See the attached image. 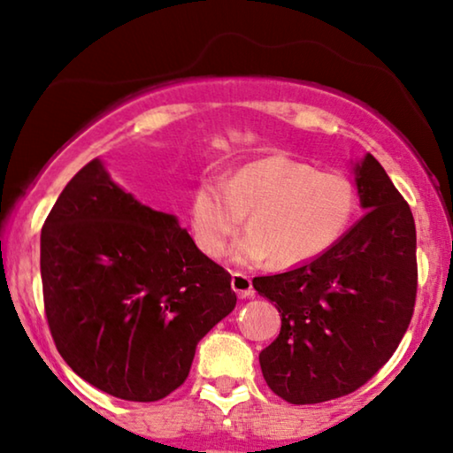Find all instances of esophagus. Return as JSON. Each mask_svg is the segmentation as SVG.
Segmentation results:
<instances>
[{"label": "esophagus", "mask_w": 453, "mask_h": 453, "mask_svg": "<svg viewBox=\"0 0 453 453\" xmlns=\"http://www.w3.org/2000/svg\"><path fill=\"white\" fill-rule=\"evenodd\" d=\"M231 287L234 293L239 296H251L253 295V287H251V278L245 274V272H233V278H231Z\"/></svg>", "instance_id": "1"}]
</instances>
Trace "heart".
Wrapping results in <instances>:
<instances>
[{
  "label": "heart",
  "mask_w": 453,
  "mask_h": 453,
  "mask_svg": "<svg viewBox=\"0 0 453 453\" xmlns=\"http://www.w3.org/2000/svg\"><path fill=\"white\" fill-rule=\"evenodd\" d=\"M358 210L355 183L342 173L318 171L305 160L268 154L234 166L225 177H202L189 197V225L200 250L210 257L234 241L237 262L268 257L290 268L330 251L349 231Z\"/></svg>",
  "instance_id": "b5f03b06"
}]
</instances>
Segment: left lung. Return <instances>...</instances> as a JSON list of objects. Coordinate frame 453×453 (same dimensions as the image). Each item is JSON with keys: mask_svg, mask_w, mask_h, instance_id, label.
<instances>
[{"mask_svg": "<svg viewBox=\"0 0 453 453\" xmlns=\"http://www.w3.org/2000/svg\"><path fill=\"white\" fill-rule=\"evenodd\" d=\"M352 171L363 219L313 262L253 278L282 319L259 365L272 392L290 404H318L365 386L398 349L414 311L411 206L373 154Z\"/></svg>", "mask_w": 453, "mask_h": 453, "instance_id": "1", "label": "left lung"}]
</instances>
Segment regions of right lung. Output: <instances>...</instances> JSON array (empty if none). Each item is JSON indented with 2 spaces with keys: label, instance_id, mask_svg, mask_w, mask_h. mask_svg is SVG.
I'll use <instances>...</instances> for the list:
<instances>
[{
  "label": "right lung",
  "instance_id": "obj_1",
  "mask_svg": "<svg viewBox=\"0 0 453 453\" xmlns=\"http://www.w3.org/2000/svg\"><path fill=\"white\" fill-rule=\"evenodd\" d=\"M49 330L76 375L104 394L157 402L188 380L196 346L237 305L231 274L175 214L119 188L95 158L41 231Z\"/></svg>",
  "mask_w": 453,
  "mask_h": 453
}]
</instances>
